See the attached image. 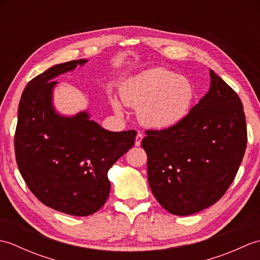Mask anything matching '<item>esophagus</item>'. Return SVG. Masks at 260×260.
<instances>
[{"instance_id": "obj_1", "label": "esophagus", "mask_w": 260, "mask_h": 260, "mask_svg": "<svg viewBox=\"0 0 260 260\" xmlns=\"http://www.w3.org/2000/svg\"><path fill=\"white\" fill-rule=\"evenodd\" d=\"M142 140H143V134L141 133V132H139V133H137V135H136V137H135V145L140 146L141 143H142Z\"/></svg>"}]
</instances>
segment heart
<instances>
[{
  "label": "heart",
  "mask_w": 260,
  "mask_h": 260,
  "mask_svg": "<svg viewBox=\"0 0 260 260\" xmlns=\"http://www.w3.org/2000/svg\"><path fill=\"white\" fill-rule=\"evenodd\" d=\"M120 96L126 105L140 107L143 124L156 129L168 128L184 117L194 98L189 79L167 68L147 69L123 86ZM120 112V105L114 102Z\"/></svg>",
  "instance_id": "heart-1"
}]
</instances>
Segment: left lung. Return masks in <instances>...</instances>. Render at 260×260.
I'll list each match as a JSON object with an SVG mask.
<instances>
[{"instance_id":"8db88e82","label":"left lung","mask_w":260,"mask_h":260,"mask_svg":"<svg viewBox=\"0 0 260 260\" xmlns=\"http://www.w3.org/2000/svg\"><path fill=\"white\" fill-rule=\"evenodd\" d=\"M208 93L179 123L148 129V184L172 214L189 215L212 206L235 180L247 146L244 106L237 92L210 70Z\"/></svg>"}]
</instances>
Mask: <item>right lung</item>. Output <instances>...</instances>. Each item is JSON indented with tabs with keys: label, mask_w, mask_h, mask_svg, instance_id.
I'll return each instance as SVG.
<instances>
[{
	"label": "right lung",
	"mask_w": 260,
	"mask_h": 260,
	"mask_svg": "<svg viewBox=\"0 0 260 260\" xmlns=\"http://www.w3.org/2000/svg\"><path fill=\"white\" fill-rule=\"evenodd\" d=\"M87 62L56 64L35 77L19 104L16 164L30 191L47 207L85 217L101 209L110 191L108 170L134 145L135 131L109 132L86 112L62 117L52 107L57 76Z\"/></svg>",
	"instance_id": "right-lung-1"
}]
</instances>
